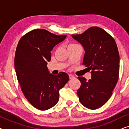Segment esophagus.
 Masks as SVG:
<instances>
[{
    "mask_svg": "<svg viewBox=\"0 0 129 129\" xmlns=\"http://www.w3.org/2000/svg\"><path fill=\"white\" fill-rule=\"evenodd\" d=\"M69 76L70 79H75V77L73 75H71V74H70V75H69Z\"/></svg>",
    "mask_w": 129,
    "mask_h": 129,
    "instance_id": "obj_1",
    "label": "esophagus"
}]
</instances>
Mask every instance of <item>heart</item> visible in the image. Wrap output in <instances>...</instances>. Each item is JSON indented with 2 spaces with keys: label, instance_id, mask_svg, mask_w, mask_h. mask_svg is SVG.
<instances>
[{
  "label": "heart",
  "instance_id": "heart-1",
  "mask_svg": "<svg viewBox=\"0 0 129 129\" xmlns=\"http://www.w3.org/2000/svg\"><path fill=\"white\" fill-rule=\"evenodd\" d=\"M75 45V44H70V45Z\"/></svg>",
  "mask_w": 129,
  "mask_h": 129
}]
</instances>
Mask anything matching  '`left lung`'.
<instances>
[{
  "label": "left lung",
  "mask_w": 129,
  "mask_h": 129,
  "mask_svg": "<svg viewBox=\"0 0 129 129\" xmlns=\"http://www.w3.org/2000/svg\"><path fill=\"white\" fill-rule=\"evenodd\" d=\"M72 37L85 51L83 64L91 71V79L78 77L81 82L77 94L80 103L91 110L105 105L119 79L120 57L114 39L102 28L91 27Z\"/></svg>",
  "instance_id": "8db88e82"
}]
</instances>
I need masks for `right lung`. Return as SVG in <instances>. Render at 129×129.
I'll return each instance as SVG.
<instances>
[{
    "label": "right lung",
    "mask_w": 129,
    "mask_h": 129,
    "mask_svg": "<svg viewBox=\"0 0 129 129\" xmlns=\"http://www.w3.org/2000/svg\"><path fill=\"white\" fill-rule=\"evenodd\" d=\"M66 38L45 29H34L22 37L17 45L15 56L17 80L25 98L39 110L53 107L59 101L60 89L69 80L64 72L53 75L47 68L50 52Z\"/></svg>",
    "instance_id": "1"
}]
</instances>
